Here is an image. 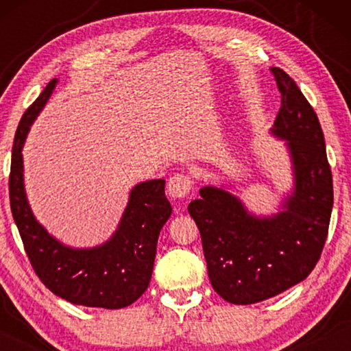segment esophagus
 <instances>
[{"label":"esophagus","mask_w":351,"mask_h":351,"mask_svg":"<svg viewBox=\"0 0 351 351\" xmlns=\"http://www.w3.org/2000/svg\"><path fill=\"white\" fill-rule=\"evenodd\" d=\"M193 190V180L190 176L186 174H174L167 180V193L171 198L182 199L185 196L190 195V191Z\"/></svg>","instance_id":"esophagus-1"}]
</instances>
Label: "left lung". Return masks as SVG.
I'll return each instance as SVG.
<instances>
[{
	"label": "left lung",
	"instance_id": "left-lung-1",
	"mask_svg": "<svg viewBox=\"0 0 351 351\" xmlns=\"http://www.w3.org/2000/svg\"><path fill=\"white\" fill-rule=\"evenodd\" d=\"M281 93L273 134L286 138L295 189L285 210L256 219L233 195L204 186L189 213L198 225L214 291L230 304L275 297L310 275L323 252L334 204L332 172L319 119L295 81L271 69Z\"/></svg>",
	"mask_w": 351,
	"mask_h": 351
}]
</instances>
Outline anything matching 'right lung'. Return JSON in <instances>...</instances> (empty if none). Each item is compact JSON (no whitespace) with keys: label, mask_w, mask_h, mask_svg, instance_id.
<instances>
[{"label":"right lung","mask_w":351,"mask_h":351,"mask_svg":"<svg viewBox=\"0 0 351 351\" xmlns=\"http://www.w3.org/2000/svg\"><path fill=\"white\" fill-rule=\"evenodd\" d=\"M52 80L27 108L14 137L9 201L23 249L36 276L51 292L75 305L124 308L141 297L152 280L156 243L172 208L165 180L136 185L121 223L108 243L94 249H70L49 237L33 217L23 190L22 147L30 124L49 99Z\"/></svg>","instance_id":"add662e5"}]
</instances>
